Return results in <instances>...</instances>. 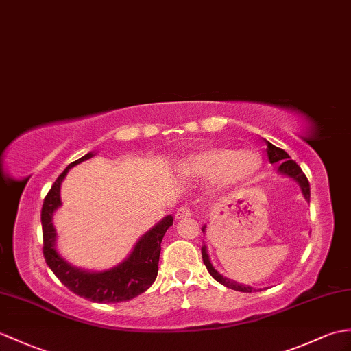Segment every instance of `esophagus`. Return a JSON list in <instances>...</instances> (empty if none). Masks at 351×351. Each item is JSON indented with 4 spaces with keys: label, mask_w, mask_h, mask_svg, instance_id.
<instances>
[{
    "label": "esophagus",
    "mask_w": 351,
    "mask_h": 351,
    "mask_svg": "<svg viewBox=\"0 0 351 351\" xmlns=\"http://www.w3.org/2000/svg\"><path fill=\"white\" fill-rule=\"evenodd\" d=\"M186 217H191V209L186 208V206H181L175 214V218L176 219H182V218H186Z\"/></svg>",
    "instance_id": "obj_1"
}]
</instances>
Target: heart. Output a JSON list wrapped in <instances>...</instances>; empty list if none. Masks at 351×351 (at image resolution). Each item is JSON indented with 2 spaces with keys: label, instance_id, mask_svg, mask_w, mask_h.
<instances>
[{
  "label": "heart",
  "instance_id": "b5f03b06",
  "mask_svg": "<svg viewBox=\"0 0 351 351\" xmlns=\"http://www.w3.org/2000/svg\"><path fill=\"white\" fill-rule=\"evenodd\" d=\"M260 167L262 158L256 151L209 146L182 158L178 162L176 170L184 178L210 179L218 189L227 190L251 182Z\"/></svg>",
  "mask_w": 351,
  "mask_h": 351
}]
</instances>
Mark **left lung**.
<instances>
[{"mask_svg":"<svg viewBox=\"0 0 351 351\" xmlns=\"http://www.w3.org/2000/svg\"><path fill=\"white\" fill-rule=\"evenodd\" d=\"M266 145H267V157H269V161L271 162H278V172L286 175V176H290L295 179V181L300 185V190H302V194L304 197L309 202V182L308 179L305 176V173L302 172V169H300L296 161H293L290 158L289 154L281 149V148H276L275 145L269 143L267 141H265ZM206 227H202V232H205ZM202 257H203V263H205L208 272L214 276V280H217L219 284H223V286L229 287L232 290H238V291H243V293H251V291H256V289H252L250 286H242V284H238L236 281H232L229 278H226V276H223L221 274H218L215 271V267L213 266V263H210L209 260V256H208V251H206V245L202 247Z\"/></svg>","mask_w":351,"mask_h":351,"instance_id":"left-lung-1","label":"left lung"}]
</instances>
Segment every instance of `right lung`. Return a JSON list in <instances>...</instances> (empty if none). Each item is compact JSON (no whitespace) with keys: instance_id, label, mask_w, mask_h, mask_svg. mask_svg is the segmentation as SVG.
I'll use <instances>...</instances> for the list:
<instances>
[{"instance_id":"right-lung-1","label":"right lung","mask_w":351,"mask_h":351,"mask_svg":"<svg viewBox=\"0 0 351 351\" xmlns=\"http://www.w3.org/2000/svg\"><path fill=\"white\" fill-rule=\"evenodd\" d=\"M94 156V152H88L82 158L73 161L58 176L52 189L46 194L42 208L43 256L47 266L56 275V278L69 290L76 293L77 296L99 304L125 302V300L142 295L156 281L158 274L161 241L169 227L173 224V217H165L149 232H146L137 241L132 254L124 262L109 269V271L88 272L65 262L56 251V232L52 223L53 213L61 206V182L67 175L69 169Z\"/></svg>"}]
</instances>
